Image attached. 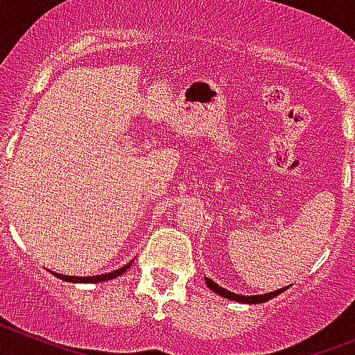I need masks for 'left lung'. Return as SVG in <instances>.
Returning <instances> with one entry per match:
<instances>
[{"instance_id":"8db88e82","label":"left lung","mask_w":355,"mask_h":355,"mask_svg":"<svg viewBox=\"0 0 355 355\" xmlns=\"http://www.w3.org/2000/svg\"><path fill=\"white\" fill-rule=\"evenodd\" d=\"M206 284H208L209 290L215 291L216 295H220V297H224V299H229V300H234V302H243V304H263L266 302V300L274 299V297H277L279 293H283L286 288H281V290H275V291H270V293H265V295H238V293H233V291L225 290V288L218 286V284L215 283V281H211V279L206 277L205 279Z\"/></svg>"}]
</instances>
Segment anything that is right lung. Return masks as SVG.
<instances>
[{
  "mask_svg": "<svg viewBox=\"0 0 355 355\" xmlns=\"http://www.w3.org/2000/svg\"><path fill=\"white\" fill-rule=\"evenodd\" d=\"M131 263H128V265H124L122 268H117V270H114V272H108V274L90 275V277H76V275H64V274H56V272H55V275L56 277H60L62 281H69V283H101V281H110V279L119 277L121 274H124V272H126L128 268L131 266Z\"/></svg>",
  "mask_w": 355,
  "mask_h": 355,
  "instance_id": "1",
  "label": "right lung"
}]
</instances>
